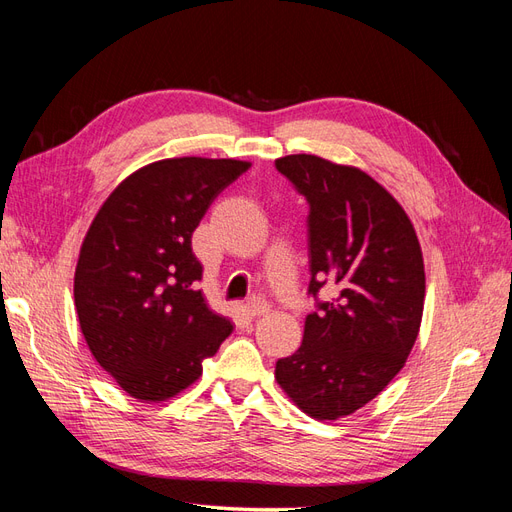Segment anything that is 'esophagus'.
<instances>
[{
    "instance_id": "34e87169",
    "label": "esophagus",
    "mask_w": 512,
    "mask_h": 512,
    "mask_svg": "<svg viewBox=\"0 0 512 512\" xmlns=\"http://www.w3.org/2000/svg\"><path fill=\"white\" fill-rule=\"evenodd\" d=\"M247 307H250V312H252V316H265L269 309H271V305H269V301H265V299H260V297H252L250 301H247Z\"/></svg>"
}]
</instances>
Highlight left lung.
Instances as JSON below:
<instances>
[{
	"label": "left lung",
	"mask_w": 512,
	"mask_h": 512,
	"mask_svg": "<svg viewBox=\"0 0 512 512\" xmlns=\"http://www.w3.org/2000/svg\"><path fill=\"white\" fill-rule=\"evenodd\" d=\"M275 168L305 196L309 294L301 348L275 380L305 414L335 421L363 408L404 367L421 329L425 267L414 226L361 168L286 156ZM331 285L334 297L317 292Z\"/></svg>",
	"instance_id": "8db88e82"
}]
</instances>
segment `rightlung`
I'll list each match as a JSON object with an SVG mask.
<instances>
[{
    "label": "right lung",
    "mask_w": 512,
    "mask_h": 512,
    "mask_svg": "<svg viewBox=\"0 0 512 512\" xmlns=\"http://www.w3.org/2000/svg\"><path fill=\"white\" fill-rule=\"evenodd\" d=\"M247 168L241 160L153 162L117 185L87 230L76 314L94 359L134 399L164 401L188 389L232 333L196 290L203 265L192 232Z\"/></svg>",
    "instance_id": "add662e5"
}]
</instances>
